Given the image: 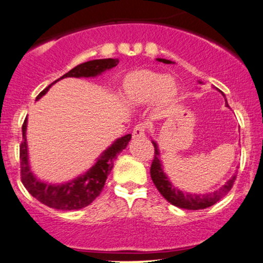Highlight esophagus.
Masks as SVG:
<instances>
[{"label": "esophagus", "mask_w": 263, "mask_h": 263, "mask_svg": "<svg viewBox=\"0 0 263 263\" xmlns=\"http://www.w3.org/2000/svg\"><path fill=\"white\" fill-rule=\"evenodd\" d=\"M145 133H146V124L140 123L138 125H135L134 130H133V138L134 139L145 138Z\"/></svg>", "instance_id": "1"}]
</instances>
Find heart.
Instances as JSON below:
<instances>
[{
    "label": "heart",
    "instance_id": "obj_1",
    "mask_svg": "<svg viewBox=\"0 0 263 263\" xmlns=\"http://www.w3.org/2000/svg\"><path fill=\"white\" fill-rule=\"evenodd\" d=\"M179 90L173 77L148 69L125 73L119 87L121 97L132 105H144L155 100L158 106H166L177 98Z\"/></svg>",
    "mask_w": 263,
    "mask_h": 263
}]
</instances>
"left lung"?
Wrapping results in <instances>:
<instances>
[{"mask_svg": "<svg viewBox=\"0 0 263 263\" xmlns=\"http://www.w3.org/2000/svg\"><path fill=\"white\" fill-rule=\"evenodd\" d=\"M158 61H162L164 64H172V61L166 59H157ZM226 105L228 106L227 101ZM153 146H155V157H153V161L151 164V179L157 190L161 192V194L164 198L168 200L170 204L182 208V209L187 210H200L205 209V208H209L214 205L215 203H217L221 198H223L226 194L230 192L232 187H233V183L236 181V175L231 177L228 181L224 183V185L215 191L213 193L209 194H191V193H183L182 191L175 189L172 185V182L169 181L168 176L165 175L164 172H163V166L161 162V157H159V149L158 146L155 141H152Z\"/></svg>", "mask_w": 263, "mask_h": 263, "instance_id": "8db88e82", "label": "left lung"}]
</instances>
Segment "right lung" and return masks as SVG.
Returning a JSON list of instances; mask_svg holds the SVG:
<instances>
[{
	"mask_svg": "<svg viewBox=\"0 0 263 263\" xmlns=\"http://www.w3.org/2000/svg\"><path fill=\"white\" fill-rule=\"evenodd\" d=\"M118 63V59H97L87 61V63L77 65L76 67H73L72 70H70L69 72L65 73L63 77H60L55 82L66 77H95L104 71L117 66ZM55 82H53L52 84ZM52 84H49L46 89L41 91L37 95L36 100L42 98L49 90ZM26 125L27 118L23 123V141L20 145L22 182L25 186V189L29 191V193L32 197H35L39 202L58 210H78L89 205L104 189L105 181H106L108 174L114 166V158L127 147L132 138L130 134H127L116 140L110 147L101 153L95 164L83 175L76 177L70 182L61 183V185H52V183H46L37 180L30 170L26 144Z\"/></svg>",
	"mask_w": 263,
	"mask_h": 263,
	"instance_id": "add662e5",
	"label": "right lung"
}]
</instances>
